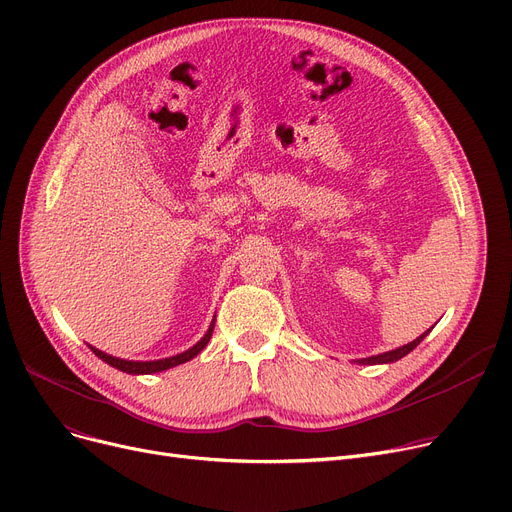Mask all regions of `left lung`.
<instances>
[{
  "label": "left lung",
  "mask_w": 512,
  "mask_h": 512,
  "mask_svg": "<svg viewBox=\"0 0 512 512\" xmlns=\"http://www.w3.org/2000/svg\"><path fill=\"white\" fill-rule=\"evenodd\" d=\"M432 332V328H429L427 332H423L419 338H415L413 342H409V344H405V346H398V348H394V351H388V353H382V355H375V357H367V359H359L357 363H361V365H378V363H394V361H398V359H402L405 355H409L413 348L429 334Z\"/></svg>",
  "instance_id": "left-lung-1"
}]
</instances>
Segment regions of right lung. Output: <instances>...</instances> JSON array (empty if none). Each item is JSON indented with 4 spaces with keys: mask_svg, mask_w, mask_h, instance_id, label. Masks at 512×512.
<instances>
[{
    "mask_svg": "<svg viewBox=\"0 0 512 512\" xmlns=\"http://www.w3.org/2000/svg\"><path fill=\"white\" fill-rule=\"evenodd\" d=\"M213 326H215V319L211 321V326H209V330L205 332V336H203L195 346L188 348V351H184V353H180V355H174V357H168V359H157V361H126V359H118V357L107 355V353L99 351V348H95V346H91V344H89V348H91V351H93L101 361H105L107 365H112V367H116V369H120V371H124V373H134V375L157 373V371H166V369H170V367H176V365H180V363H186V361H191L193 357H197V355L203 351V348L207 346V342H209V338H211V332H213Z\"/></svg>",
    "mask_w": 512,
    "mask_h": 512,
    "instance_id": "1",
    "label": "right lung"
}]
</instances>
